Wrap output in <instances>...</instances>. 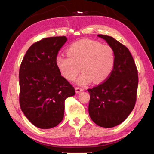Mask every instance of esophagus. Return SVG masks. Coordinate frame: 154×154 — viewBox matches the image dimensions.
Instances as JSON below:
<instances>
[{"mask_svg":"<svg viewBox=\"0 0 154 154\" xmlns=\"http://www.w3.org/2000/svg\"><path fill=\"white\" fill-rule=\"evenodd\" d=\"M83 90V88H82L75 87V91H76V93H77V94H79L81 92H82Z\"/></svg>","mask_w":154,"mask_h":154,"instance_id":"obj_1","label":"esophagus"}]
</instances>
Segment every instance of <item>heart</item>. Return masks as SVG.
<instances>
[{
	"mask_svg": "<svg viewBox=\"0 0 154 154\" xmlns=\"http://www.w3.org/2000/svg\"><path fill=\"white\" fill-rule=\"evenodd\" d=\"M67 55L59 54L56 64L65 79L72 82L79 73V85H86L94 81L101 83L110 75L115 64V53L108 44H101L96 41L83 39L72 43L67 48Z\"/></svg>",
	"mask_w": 154,
	"mask_h": 154,
	"instance_id": "b5f03b06",
	"label": "heart"
}]
</instances>
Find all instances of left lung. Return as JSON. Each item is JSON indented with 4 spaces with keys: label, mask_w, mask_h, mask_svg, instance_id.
<instances>
[{
    "label": "left lung",
    "mask_w": 154,
    "mask_h": 154,
    "mask_svg": "<svg viewBox=\"0 0 154 154\" xmlns=\"http://www.w3.org/2000/svg\"><path fill=\"white\" fill-rule=\"evenodd\" d=\"M112 47L115 64L105 82L89 88V115L98 126L112 128L126 119L137 100L138 71L134 59L126 46L111 36L98 35Z\"/></svg>",
    "instance_id": "obj_1"
}]
</instances>
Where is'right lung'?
Wrapping results in <instances>:
<instances>
[{
	"label": "right lung",
	"instance_id": "right-lung-1",
	"mask_svg": "<svg viewBox=\"0 0 154 154\" xmlns=\"http://www.w3.org/2000/svg\"><path fill=\"white\" fill-rule=\"evenodd\" d=\"M64 36L43 38L26 53L19 72L20 108L35 126L54 128L64 118V101L75 94L74 87L61 76L56 58L66 43Z\"/></svg>",
	"mask_w": 154,
	"mask_h": 154
}]
</instances>
